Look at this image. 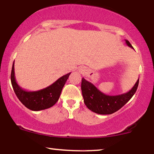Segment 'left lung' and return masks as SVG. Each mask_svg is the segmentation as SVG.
Returning a JSON list of instances; mask_svg holds the SVG:
<instances>
[{
    "mask_svg": "<svg viewBox=\"0 0 154 154\" xmlns=\"http://www.w3.org/2000/svg\"><path fill=\"white\" fill-rule=\"evenodd\" d=\"M129 47L133 48L128 40H125ZM139 79L128 92L116 96H109L101 92L92 82L82 79L81 90L84 103L88 109L100 115L112 114L122 108L136 92Z\"/></svg>",
    "mask_w": 154,
    "mask_h": 154,
    "instance_id": "left-lung-1",
    "label": "left lung"
}]
</instances>
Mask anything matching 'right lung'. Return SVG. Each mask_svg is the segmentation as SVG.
Returning a JSON list of instances; mask_svg holds the SVG:
<instances>
[{
    "mask_svg": "<svg viewBox=\"0 0 154 154\" xmlns=\"http://www.w3.org/2000/svg\"><path fill=\"white\" fill-rule=\"evenodd\" d=\"M71 73L64 75L47 88L37 91H27L21 88L17 82L14 75V61L11 72V82L19 101L26 108L33 111L49 108L58 101L62 88Z\"/></svg>",
    "mask_w": 154,
    "mask_h": 154,
    "instance_id": "right-lung-1",
    "label": "right lung"
}]
</instances>
